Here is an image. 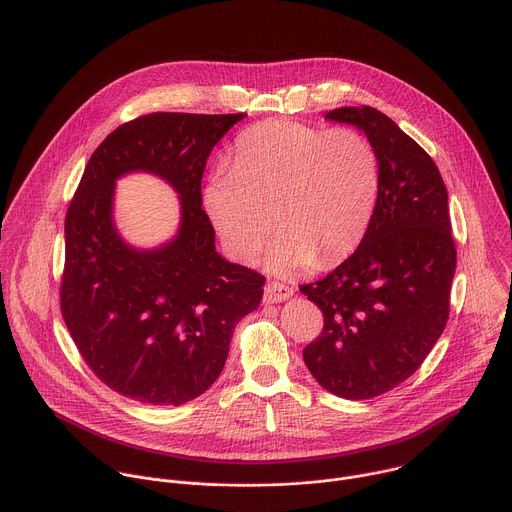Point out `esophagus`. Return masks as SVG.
I'll use <instances>...</instances> for the list:
<instances>
[{"instance_id":"1","label":"esophagus","mask_w":512,"mask_h":512,"mask_svg":"<svg viewBox=\"0 0 512 512\" xmlns=\"http://www.w3.org/2000/svg\"><path fill=\"white\" fill-rule=\"evenodd\" d=\"M293 295V289L283 285V283H277V281H271L265 285V295H263V301L265 303H281L285 299H289Z\"/></svg>"}]
</instances>
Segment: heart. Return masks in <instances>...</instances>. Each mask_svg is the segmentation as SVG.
I'll use <instances>...</instances> for the list:
<instances>
[{"label":"heart","mask_w":512,"mask_h":512,"mask_svg":"<svg viewBox=\"0 0 512 512\" xmlns=\"http://www.w3.org/2000/svg\"><path fill=\"white\" fill-rule=\"evenodd\" d=\"M381 189L375 147L355 129L273 119L243 131L233 167H215L203 203L227 253L253 261L271 229L267 267L291 275L339 263L363 241ZM274 217H270V213Z\"/></svg>","instance_id":"obj_1"}]
</instances>
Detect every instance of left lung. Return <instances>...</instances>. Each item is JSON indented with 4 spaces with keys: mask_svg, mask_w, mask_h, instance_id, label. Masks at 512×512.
I'll list each match as a JSON object with an SVG mask.
<instances>
[{
    "mask_svg": "<svg viewBox=\"0 0 512 512\" xmlns=\"http://www.w3.org/2000/svg\"><path fill=\"white\" fill-rule=\"evenodd\" d=\"M325 117L365 131L381 189L357 251L325 279L301 285L325 319L303 359L323 389L361 401L401 385L435 347L449 319L457 249L431 155L375 107H339Z\"/></svg>",
    "mask_w": 512,
    "mask_h": 512,
    "instance_id": "1",
    "label": "left lung"
}]
</instances>
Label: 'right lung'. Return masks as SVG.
Returning <instances> with one entry per match:
<instances>
[{"mask_svg": "<svg viewBox=\"0 0 512 512\" xmlns=\"http://www.w3.org/2000/svg\"><path fill=\"white\" fill-rule=\"evenodd\" d=\"M245 117L149 113L93 151L65 215L61 315L87 367L145 405H183L223 371L235 325L265 277L215 251L201 179L211 149ZM147 170L179 193L178 235L157 250L125 244L112 223L114 179Z\"/></svg>", "mask_w": 512, "mask_h": 512, "instance_id": "obj_1", "label": "right lung"}]
</instances>
